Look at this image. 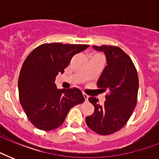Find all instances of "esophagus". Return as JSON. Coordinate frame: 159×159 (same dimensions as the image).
<instances>
[{
  "mask_svg": "<svg viewBox=\"0 0 159 159\" xmlns=\"http://www.w3.org/2000/svg\"><path fill=\"white\" fill-rule=\"evenodd\" d=\"M83 97H84V98H85V100H86V101H87V100H88V96H87L86 93H83Z\"/></svg>",
  "mask_w": 159,
  "mask_h": 159,
  "instance_id": "esophagus-1",
  "label": "esophagus"
}]
</instances>
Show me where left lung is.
I'll list each match as a JSON object with an SVG mask.
<instances>
[{
  "label": "left lung",
  "mask_w": 159,
  "mask_h": 159,
  "mask_svg": "<svg viewBox=\"0 0 159 159\" xmlns=\"http://www.w3.org/2000/svg\"><path fill=\"white\" fill-rule=\"evenodd\" d=\"M93 48L106 54L107 66L97 85L107 94L102 105L96 97L88 99L95 111L86 117V123L96 133L109 135L123 128L130 118L137 104L139 77L131 58L120 48L111 45Z\"/></svg>",
  "instance_id": "left-lung-1"
}]
</instances>
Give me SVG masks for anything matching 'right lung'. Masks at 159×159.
I'll return each mask as SVG.
<instances>
[{
    "label": "right lung",
    "instance_id": "right-lung-1",
    "mask_svg": "<svg viewBox=\"0 0 159 159\" xmlns=\"http://www.w3.org/2000/svg\"><path fill=\"white\" fill-rule=\"evenodd\" d=\"M88 47L87 44L43 43L25 58L19 76V98L36 128L45 131L57 129L70 109L85 101L77 88L57 89L55 78L64 72L75 54Z\"/></svg>",
    "mask_w": 159,
    "mask_h": 159
}]
</instances>
